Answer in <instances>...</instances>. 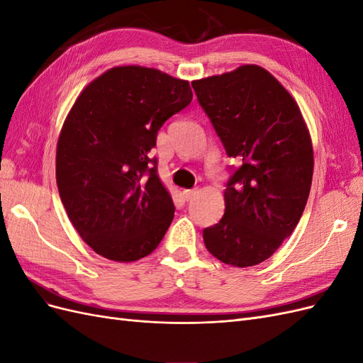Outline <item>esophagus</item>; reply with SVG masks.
I'll return each mask as SVG.
<instances>
[{"label": "esophagus", "instance_id": "esophagus-1", "mask_svg": "<svg viewBox=\"0 0 363 363\" xmlns=\"http://www.w3.org/2000/svg\"><path fill=\"white\" fill-rule=\"evenodd\" d=\"M196 194H199V189H186V191H183V199L186 201H189V200L194 199Z\"/></svg>", "mask_w": 363, "mask_h": 363}]
</instances>
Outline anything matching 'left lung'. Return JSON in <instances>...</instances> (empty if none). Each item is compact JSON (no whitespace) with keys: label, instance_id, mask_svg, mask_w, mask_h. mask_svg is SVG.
<instances>
[{"label":"left lung","instance_id":"8db88e82","mask_svg":"<svg viewBox=\"0 0 363 363\" xmlns=\"http://www.w3.org/2000/svg\"><path fill=\"white\" fill-rule=\"evenodd\" d=\"M199 103L240 167L224 191L225 213L203 230L204 245L227 265L271 257L298 224L309 199L313 148L300 107L257 65L192 82Z\"/></svg>","mask_w":363,"mask_h":363}]
</instances>
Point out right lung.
Listing matches in <instances>:
<instances>
[{"label":"right lung","mask_w":363,"mask_h":363,"mask_svg":"<svg viewBox=\"0 0 363 363\" xmlns=\"http://www.w3.org/2000/svg\"><path fill=\"white\" fill-rule=\"evenodd\" d=\"M191 101L189 82L138 65L106 71L75 100L57 140L56 180L96 255L135 262L160 244L175 207L150 151L164 121Z\"/></svg>","instance_id":"obj_1"}]
</instances>
